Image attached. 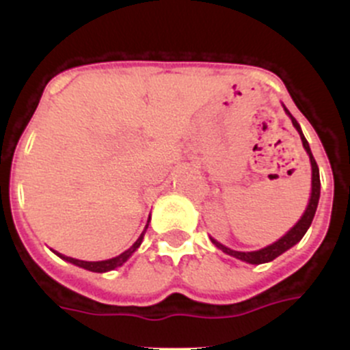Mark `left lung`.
Segmentation results:
<instances>
[{
	"label": "left lung",
	"mask_w": 350,
	"mask_h": 350,
	"mask_svg": "<svg viewBox=\"0 0 350 350\" xmlns=\"http://www.w3.org/2000/svg\"><path fill=\"white\" fill-rule=\"evenodd\" d=\"M286 113H288L289 116H291V113L286 109ZM291 122L293 125H295V129L298 130L299 137H301V142H303V147H305V150L308 152L310 155V162H312V198H310V203H308V208L305 210V213H303L301 220L298 221V224L295 225V227L291 228V230L288 232V234L284 235V237H281L280 241L271 243V245L264 247V249L260 250H254V252H237V250H232L228 249V247L221 245V243H218L215 239H211V242L215 243V245L218 247L220 250H224L225 254H228V256H234L237 257V259L241 260H245V262L249 264H264V262H269V260L276 259L278 256H281V254L286 252V250L289 249V247H293L295 243H298L299 241L303 239V235L306 234V230L310 228V225H312V220L313 217H315V211H317V206H319V200H320V174H319V165H317V161L315 157H313L312 150H310V146L308 142H306L305 135H303L301 129H299L298 122H296L295 118L291 116Z\"/></svg>",
	"instance_id": "1"
}]
</instances>
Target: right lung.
<instances>
[{
    "instance_id": "obj_1",
    "label": "right lung",
    "mask_w": 350,
    "mask_h": 350,
    "mask_svg": "<svg viewBox=\"0 0 350 350\" xmlns=\"http://www.w3.org/2000/svg\"><path fill=\"white\" fill-rule=\"evenodd\" d=\"M146 228H147V227H146ZM144 232H146V230H144ZM142 239H144V234L140 235L139 239H137V242L133 243V245L130 247L129 250H125V252L120 254V256L113 257V259L100 260V262H86V260L72 259V257H66V256H62V254H57V252H55V254H57L59 257H62V259H66V260H69V262L76 264V266L84 267V269H88V271H93V273H107V271H111V269H115V267L122 266V264L125 262V260L129 259V257L132 256V254L135 252L137 249H139V245H140V242H142Z\"/></svg>"
}]
</instances>
